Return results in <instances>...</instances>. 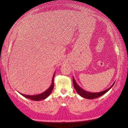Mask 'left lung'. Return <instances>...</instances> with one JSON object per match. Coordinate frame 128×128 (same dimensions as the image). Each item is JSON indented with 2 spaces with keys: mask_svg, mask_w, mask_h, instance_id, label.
Masks as SVG:
<instances>
[{
  "mask_svg": "<svg viewBox=\"0 0 128 128\" xmlns=\"http://www.w3.org/2000/svg\"><path fill=\"white\" fill-rule=\"evenodd\" d=\"M73 86H74L75 90H76L77 92H78V93L79 94L81 97L85 98H87V99H94V98H96L100 97V96H102L103 94H106V92H108V91L112 88V87L114 84L115 82L112 84V85L110 88H108L106 90L102 91V92H87V91L83 90V88H82L78 84V83H76V80H74V78H73Z\"/></svg>",
  "mask_w": 128,
  "mask_h": 128,
  "instance_id": "8db88e82",
  "label": "left lung"
}]
</instances>
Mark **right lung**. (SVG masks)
Segmentation results:
<instances>
[{
    "label": "right lung",
    "mask_w": 128,
    "mask_h": 128,
    "mask_svg": "<svg viewBox=\"0 0 128 128\" xmlns=\"http://www.w3.org/2000/svg\"><path fill=\"white\" fill-rule=\"evenodd\" d=\"M54 76H55V73L54 74L53 78H52L51 85L50 86V87H49V88L47 89L46 91H45V92H42V93L40 94H37V95H32V96L25 95V94H22V93H20V94H22V96H24V97L27 98L32 100H34V101H40V100H45V98H46L50 95V93H51L52 92V90H53V88H54Z\"/></svg>",
    "instance_id": "1"
}]
</instances>
